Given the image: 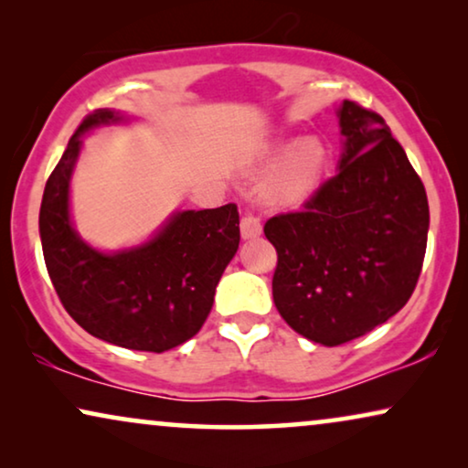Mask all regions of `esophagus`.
Segmentation results:
<instances>
[{"instance_id": "obj_1", "label": "esophagus", "mask_w": 468, "mask_h": 468, "mask_svg": "<svg viewBox=\"0 0 468 468\" xmlns=\"http://www.w3.org/2000/svg\"><path fill=\"white\" fill-rule=\"evenodd\" d=\"M240 232H242V239H258L261 234V223H260V217H255L251 213H247L245 217L240 219Z\"/></svg>"}]
</instances>
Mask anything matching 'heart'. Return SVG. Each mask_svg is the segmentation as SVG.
Returning a JSON list of instances; mask_svg holds the SVG:
<instances>
[{
  "label": "heart",
  "mask_w": 468,
  "mask_h": 468,
  "mask_svg": "<svg viewBox=\"0 0 468 468\" xmlns=\"http://www.w3.org/2000/svg\"><path fill=\"white\" fill-rule=\"evenodd\" d=\"M268 162H281L268 183V194L274 202L298 204L315 189L325 162V149L317 138L303 143L279 144L268 155Z\"/></svg>",
  "instance_id": "heart-1"
}]
</instances>
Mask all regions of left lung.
<instances>
[{
  "label": "left lung",
  "mask_w": 468,
  "mask_h": 468,
  "mask_svg": "<svg viewBox=\"0 0 468 468\" xmlns=\"http://www.w3.org/2000/svg\"><path fill=\"white\" fill-rule=\"evenodd\" d=\"M345 153L335 176L264 234L277 249L272 298L298 335L325 347L368 335L418 285L428 197L386 119L357 101L341 111Z\"/></svg>",
  "instance_id": "1"
}]
</instances>
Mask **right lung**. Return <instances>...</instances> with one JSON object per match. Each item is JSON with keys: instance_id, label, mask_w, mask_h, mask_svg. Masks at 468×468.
I'll use <instances>...</instances> for the list:
<instances>
[{"instance_id": "add662e5", "label": "right lung", "mask_w": 468, "mask_h": 468, "mask_svg": "<svg viewBox=\"0 0 468 468\" xmlns=\"http://www.w3.org/2000/svg\"><path fill=\"white\" fill-rule=\"evenodd\" d=\"M119 119L108 108L87 114L50 172L40 207L44 261L63 309L82 330L119 347L162 354L207 322L215 287L239 249V208L183 210L132 251L104 255L87 247L69 226V175L82 133Z\"/></svg>"}]
</instances>
